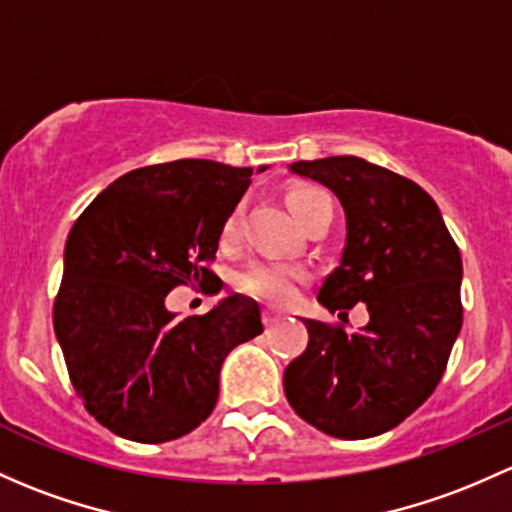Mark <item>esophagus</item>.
Segmentation results:
<instances>
[{
	"instance_id": "34e87169",
	"label": "esophagus",
	"mask_w": 512,
	"mask_h": 512,
	"mask_svg": "<svg viewBox=\"0 0 512 512\" xmlns=\"http://www.w3.org/2000/svg\"><path fill=\"white\" fill-rule=\"evenodd\" d=\"M279 319H284V314H279V311H274V309L262 311V321H265V326H274Z\"/></svg>"
}]
</instances>
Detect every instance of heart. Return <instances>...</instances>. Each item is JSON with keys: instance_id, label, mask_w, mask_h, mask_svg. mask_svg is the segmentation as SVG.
<instances>
[{"instance_id": "1", "label": "heart", "mask_w": 512, "mask_h": 512, "mask_svg": "<svg viewBox=\"0 0 512 512\" xmlns=\"http://www.w3.org/2000/svg\"><path fill=\"white\" fill-rule=\"evenodd\" d=\"M321 198H326V193L319 191V188H297V191L289 193V206H292L294 215H301L306 208L321 201ZM240 220V211H233L228 215V220L223 225V240H233L238 235ZM304 277L306 274L299 267L257 262V265H250L247 270L238 274V287L245 294H250V297L265 299L270 304H289V301L297 297Z\"/></svg>"}]
</instances>
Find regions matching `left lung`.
<instances>
[{
    "label": "left lung",
    "instance_id": "obj_1",
    "mask_svg": "<svg viewBox=\"0 0 512 512\" xmlns=\"http://www.w3.org/2000/svg\"><path fill=\"white\" fill-rule=\"evenodd\" d=\"M294 174L331 188L346 211L341 265L319 301L348 324L304 319L309 346L284 370V395L304 422L338 439L378 437L439 385L461 331V255L434 198L405 176L358 157L297 161Z\"/></svg>",
    "mask_w": 512,
    "mask_h": 512
}]
</instances>
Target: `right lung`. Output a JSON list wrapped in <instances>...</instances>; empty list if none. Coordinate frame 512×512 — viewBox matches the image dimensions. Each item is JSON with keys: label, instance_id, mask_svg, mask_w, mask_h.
Segmentation results:
<instances>
[{"label": "right lung", "instance_id": "1", "mask_svg": "<svg viewBox=\"0 0 512 512\" xmlns=\"http://www.w3.org/2000/svg\"><path fill=\"white\" fill-rule=\"evenodd\" d=\"M250 176L211 159L144 166L73 223L53 328L85 410L117 437L161 444L196 429L218 402L225 355L262 333L260 306L240 294L186 319L164 304L179 284L215 277L206 262Z\"/></svg>", "mask_w": 512, "mask_h": 512}]
</instances>
